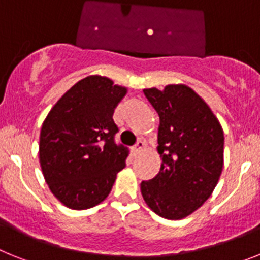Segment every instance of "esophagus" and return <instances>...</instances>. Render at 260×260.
<instances>
[{
	"mask_svg": "<svg viewBox=\"0 0 260 260\" xmlns=\"http://www.w3.org/2000/svg\"><path fill=\"white\" fill-rule=\"evenodd\" d=\"M144 148H145V143H144V141H141V140H139V141L136 143V145L132 148V152L135 153V154H137V153L141 152Z\"/></svg>",
	"mask_w": 260,
	"mask_h": 260,
	"instance_id": "1",
	"label": "esophagus"
}]
</instances>
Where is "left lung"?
I'll use <instances>...</instances> for the list:
<instances>
[{"instance_id": "8db88e82", "label": "left lung", "mask_w": 260, "mask_h": 260, "mask_svg": "<svg viewBox=\"0 0 260 260\" xmlns=\"http://www.w3.org/2000/svg\"><path fill=\"white\" fill-rule=\"evenodd\" d=\"M159 116L161 169L141 182V193L154 213L180 220L212 195L224 166V131L209 106L186 85L144 89Z\"/></svg>"}]
</instances>
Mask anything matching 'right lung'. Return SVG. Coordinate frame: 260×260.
<instances>
[{
  "label": "right lung",
  "instance_id": "right-lung-1",
  "mask_svg": "<svg viewBox=\"0 0 260 260\" xmlns=\"http://www.w3.org/2000/svg\"><path fill=\"white\" fill-rule=\"evenodd\" d=\"M127 87L89 76L58 99L40 131L39 161L52 193L68 208L82 211L102 203L128 149L115 144L112 115Z\"/></svg>",
  "mask_w": 260,
  "mask_h": 260
}]
</instances>
